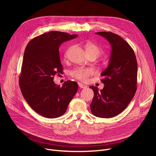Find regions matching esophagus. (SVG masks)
Returning <instances> with one entry per match:
<instances>
[{
    "label": "esophagus",
    "mask_w": 156,
    "mask_h": 156,
    "mask_svg": "<svg viewBox=\"0 0 156 156\" xmlns=\"http://www.w3.org/2000/svg\"><path fill=\"white\" fill-rule=\"evenodd\" d=\"M78 84H79V87L80 88H87V87L86 85H84V84H83L81 83H79Z\"/></svg>",
    "instance_id": "obj_1"
}]
</instances>
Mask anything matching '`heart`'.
<instances>
[{"label": "heart", "instance_id": "obj_1", "mask_svg": "<svg viewBox=\"0 0 156 156\" xmlns=\"http://www.w3.org/2000/svg\"><path fill=\"white\" fill-rule=\"evenodd\" d=\"M71 48H69L65 52V56H67ZM86 50L88 55H96L98 56L100 54V49L98 48V47L94 44H88L86 47ZM94 74V71L91 68H84V67H78L72 70L70 72V75L72 77H75L79 81H85L87 79Z\"/></svg>", "mask_w": 156, "mask_h": 156}]
</instances>
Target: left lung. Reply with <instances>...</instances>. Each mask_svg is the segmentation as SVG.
<instances>
[{"label":"left lung","instance_id":"obj_1","mask_svg":"<svg viewBox=\"0 0 156 156\" xmlns=\"http://www.w3.org/2000/svg\"><path fill=\"white\" fill-rule=\"evenodd\" d=\"M96 34L108 41L111 52L108 66L101 73L104 87L99 90L90 87L94 93L90 109L94 116L108 119L123 111L135 96L137 62L133 49L120 36L110 32Z\"/></svg>","mask_w":156,"mask_h":156}]
</instances>
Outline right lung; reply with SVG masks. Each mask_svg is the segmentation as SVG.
<instances>
[{"label":"right lung","instance_id":"obj_1","mask_svg":"<svg viewBox=\"0 0 156 156\" xmlns=\"http://www.w3.org/2000/svg\"><path fill=\"white\" fill-rule=\"evenodd\" d=\"M77 34L51 31L37 36L27 44L23 56L20 87L28 104L39 115L55 119L64 115L76 94L78 84L65 81L62 87L53 77L62 72L59 48Z\"/></svg>","mask_w":156,"mask_h":156}]
</instances>
